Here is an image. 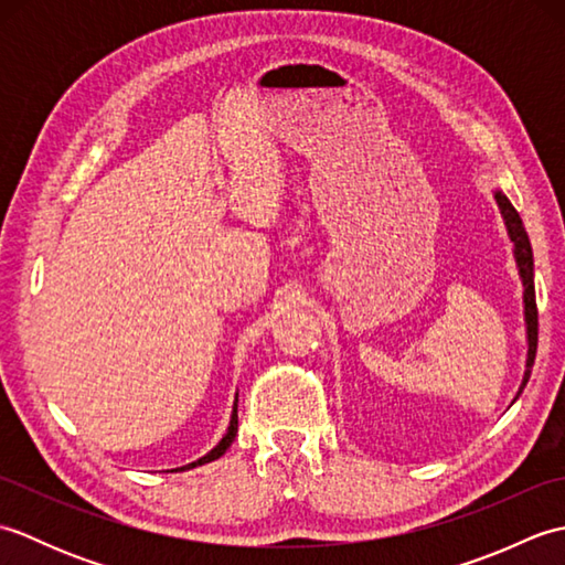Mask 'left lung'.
I'll list each match as a JSON object with an SVG mask.
<instances>
[{
  "label": "left lung",
  "mask_w": 565,
  "mask_h": 565,
  "mask_svg": "<svg viewBox=\"0 0 565 565\" xmlns=\"http://www.w3.org/2000/svg\"><path fill=\"white\" fill-rule=\"evenodd\" d=\"M495 201L500 206L502 218H505L510 239L514 243V259H518L520 276L524 284V320H526V342H530V352H526V369H524V379L520 393L524 391L526 381L532 376V366H534V356H536V342H539V313H536V296H534V257H532V245H530V235H526L520 213L514 211L510 199L502 194V191H495ZM518 393V395H520Z\"/></svg>",
  "instance_id": "left-lung-1"
}]
</instances>
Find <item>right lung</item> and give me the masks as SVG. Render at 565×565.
<instances>
[{
  "mask_svg": "<svg viewBox=\"0 0 565 565\" xmlns=\"http://www.w3.org/2000/svg\"><path fill=\"white\" fill-rule=\"evenodd\" d=\"M235 435H237V398H235V405H233V415H231V427H227V431H225V437L215 444V447L206 454V456H201L199 461H194V463H189V466H182V468H177V471H186V468H194V466H201V463H209V461H215L218 459V456H223L225 451H227V447H231L233 444V439H235Z\"/></svg>",
  "mask_w": 565,
  "mask_h": 565,
  "instance_id": "obj_1",
  "label": "right lung"
}]
</instances>
